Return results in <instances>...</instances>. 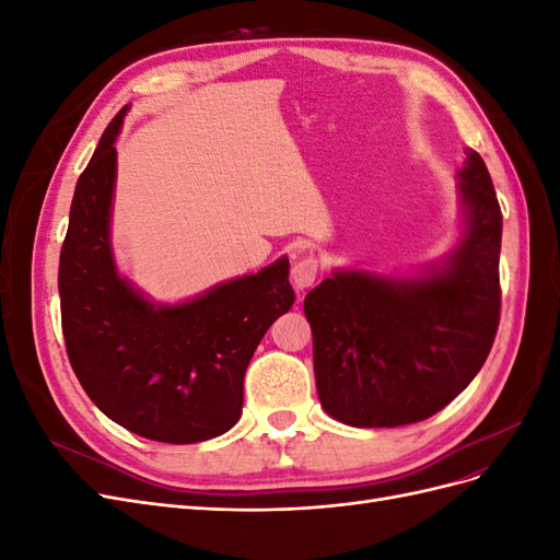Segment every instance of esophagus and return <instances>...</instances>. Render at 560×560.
<instances>
[{
  "instance_id": "esophagus-1",
  "label": "esophagus",
  "mask_w": 560,
  "mask_h": 560,
  "mask_svg": "<svg viewBox=\"0 0 560 560\" xmlns=\"http://www.w3.org/2000/svg\"><path fill=\"white\" fill-rule=\"evenodd\" d=\"M317 278V261L313 257H306V259H299L294 266H292V284L296 287L299 292L308 290V287H313Z\"/></svg>"
}]
</instances>
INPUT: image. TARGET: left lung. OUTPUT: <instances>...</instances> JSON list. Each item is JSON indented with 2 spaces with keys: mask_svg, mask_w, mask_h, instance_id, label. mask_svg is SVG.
<instances>
[{
  "mask_svg": "<svg viewBox=\"0 0 560 560\" xmlns=\"http://www.w3.org/2000/svg\"><path fill=\"white\" fill-rule=\"evenodd\" d=\"M457 173L463 233L416 276L334 268L306 294L322 409L352 428H399L471 383L500 322L502 212L483 159Z\"/></svg>",
  "mask_w": 560,
  "mask_h": 560,
  "instance_id": "left-lung-1",
  "label": "left lung"
}]
</instances>
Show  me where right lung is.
I'll list each match as a JSON object with an SVG mask.
<instances>
[{
    "label": "right lung",
    "mask_w": 560,
    "mask_h": 560,
    "mask_svg": "<svg viewBox=\"0 0 560 560\" xmlns=\"http://www.w3.org/2000/svg\"><path fill=\"white\" fill-rule=\"evenodd\" d=\"M128 109L114 116L74 189L58 268L65 346L107 418L154 442L196 444L238 422L252 354L296 299L290 259L182 303L151 301L118 273L114 142Z\"/></svg>",
    "instance_id": "add662e5"
}]
</instances>
